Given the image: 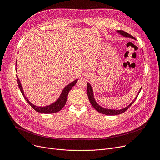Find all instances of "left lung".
<instances>
[{
	"label": "left lung",
	"instance_id": "1",
	"mask_svg": "<svg viewBox=\"0 0 160 160\" xmlns=\"http://www.w3.org/2000/svg\"><path fill=\"white\" fill-rule=\"evenodd\" d=\"M117 32L120 34L121 35L125 37H128V38H133V39H135V38L132 36L131 35L127 33V32L123 31V30H117ZM87 96H88V99L91 103V104L92 105V106L94 107V108L97 110L98 112L102 113V114H104V115H120V114H122L123 112H124L125 111H127L128 109V108H129L130 107V106L134 102V101H135V99H137V98H138V95L139 94L141 90V88L142 87L140 88V90L139 91L138 94H137L135 99L129 104L127 106H126L125 108H123V109H107V108H104L102 106H101L100 105H99L97 102L95 100V98H94V92H93V89L92 88V87H91L90 84L88 82L87 83Z\"/></svg>",
	"mask_w": 160,
	"mask_h": 160
}]
</instances>
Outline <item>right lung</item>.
<instances>
[{"mask_svg":"<svg viewBox=\"0 0 160 160\" xmlns=\"http://www.w3.org/2000/svg\"><path fill=\"white\" fill-rule=\"evenodd\" d=\"M17 77V82H18V84L19 88V90L21 91V94L23 96L24 98L26 99V101H27V102H28V104L33 108V109H34L36 111L38 112H41V113H45V114H49V113H54V112H56L59 111L61 109H62V108L64 106L66 101H67V98H68V93H69L70 90L72 89V88L76 84L78 79H76L75 80H74L73 82H72V83H70V84L67 85L62 90V92L61 94V95L59 96V98L52 104L46 106H35L34 104H33L32 102H30L29 101V100L28 99V98L25 96V94H24V91H23V88L22 87V85L21 84L20 80L18 78V76L16 75Z\"/></svg>","mask_w":160,"mask_h":160,"instance_id":"right-lung-1","label":"right lung"}]
</instances>
